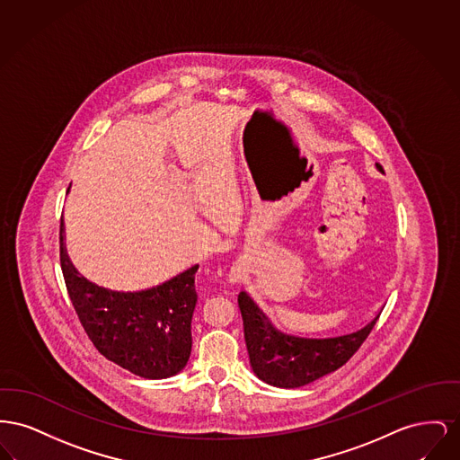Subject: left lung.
Listing matches in <instances>:
<instances>
[{"label": "left lung", "instance_id": "8db88e82", "mask_svg": "<svg viewBox=\"0 0 460 460\" xmlns=\"http://www.w3.org/2000/svg\"><path fill=\"white\" fill-rule=\"evenodd\" d=\"M237 301L251 367L261 381L277 387L305 386L338 370L358 351L381 314L351 334L296 338L277 331L245 292Z\"/></svg>", "mask_w": 460, "mask_h": 460}]
</instances>
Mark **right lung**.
I'll list each match as a JSON object with an SVG mask.
<instances>
[{
  "label": "right lung",
  "instance_id": "1",
  "mask_svg": "<svg viewBox=\"0 0 460 460\" xmlns=\"http://www.w3.org/2000/svg\"><path fill=\"white\" fill-rule=\"evenodd\" d=\"M60 266L77 318L107 360L146 379H166L187 365L199 265L152 289H103L77 275L64 247L60 223Z\"/></svg>",
  "mask_w": 460,
  "mask_h": 460
}]
</instances>
